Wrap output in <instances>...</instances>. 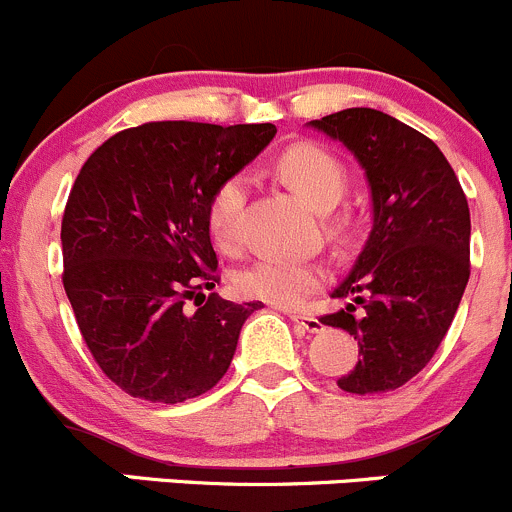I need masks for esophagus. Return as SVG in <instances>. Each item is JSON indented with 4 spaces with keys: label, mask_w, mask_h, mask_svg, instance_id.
<instances>
[{
    "label": "esophagus",
    "mask_w": 512,
    "mask_h": 512,
    "mask_svg": "<svg viewBox=\"0 0 512 512\" xmlns=\"http://www.w3.org/2000/svg\"><path fill=\"white\" fill-rule=\"evenodd\" d=\"M289 319H292V322L297 324V327H302L304 332H309V334L322 332V322H319V319H314V317H307V314L289 312Z\"/></svg>",
    "instance_id": "34e87169"
}]
</instances>
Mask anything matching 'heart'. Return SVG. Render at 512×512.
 <instances>
[{
  "label": "heart",
  "mask_w": 512,
  "mask_h": 512,
  "mask_svg": "<svg viewBox=\"0 0 512 512\" xmlns=\"http://www.w3.org/2000/svg\"><path fill=\"white\" fill-rule=\"evenodd\" d=\"M282 180L314 210H332L344 198L349 185V173L344 163L327 148L317 143H294L277 160ZM247 178L230 175L213 190L205 210V223L213 242L223 250H230L237 240V225L245 210ZM342 223L334 225V232L342 230ZM324 267L314 260L302 257H260L247 267L235 272L232 285L247 299L294 307L307 294L322 287Z\"/></svg>",
  "instance_id": "b5f03b06"
}]
</instances>
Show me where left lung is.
Here are the masks:
<instances>
[{"instance_id": "obj_1", "label": "left lung", "mask_w": 512, "mask_h": 512, "mask_svg": "<svg viewBox=\"0 0 512 512\" xmlns=\"http://www.w3.org/2000/svg\"><path fill=\"white\" fill-rule=\"evenodd\" d=\"M309 126L342 141L364 168L374 225L322 317L359 342L337 381L349 394L394 391L414 379L446 337L471 277V213L451 163L416 128L374 108H347Z\"/></svg>"}]
</instances>
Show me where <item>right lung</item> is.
<instances>
[{
	"label": "right lung",
	"mask_w": 512,
	"mask_h": 512,
	"mask_svg": "<svg viewBox=\"0 0 512 512\" xmlns=\"http://www.w3.org/2000/svg\"><path fill=\"white\" fill-rule=\"evenodd\" d=\"M275 133L153 121L111 136L81 168L61 220V280L86 347L126 394L180 404L225 376L260 302L203 294L220 282L205 210Z\"/></svg>",
	"instance_id": "obj_1"
}]
</instances>
